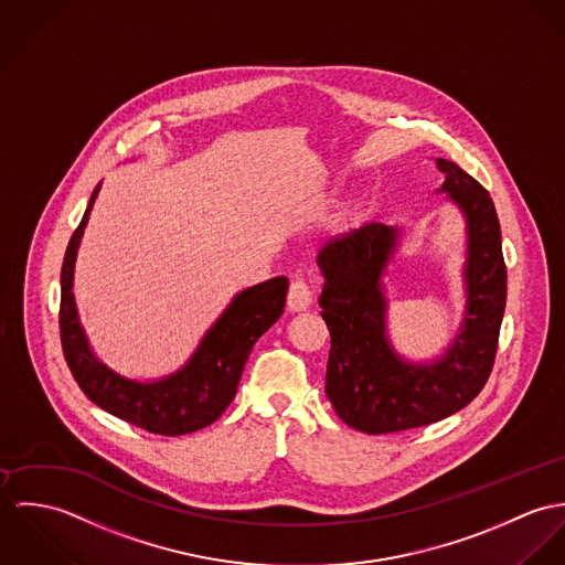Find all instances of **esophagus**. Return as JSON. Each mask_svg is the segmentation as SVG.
<instances>
[{"mask_svg": "<svg viewBox=\"0 0 565 565\" xmlns=\"http://www.w3.org/2000/svg\"><path fill=\"white\" fill-rule=\"evenodd\" d=\"M312 303V288L310 284L303 279V277H297L290 281V288H288V308L292 312H303L308 310Z\"/></svg>", "mask_w": 565, "mask_h": 565, "instance_id": "obj_1", "label": "esophagus"}]
</instances>
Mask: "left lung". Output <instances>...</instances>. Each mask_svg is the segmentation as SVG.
I'll use <instances>...</instances> for the list:
<instances>
[{
	"label": "left lung",
	"instance_id": "1",
	"mask_svg": "<svg viewBox=\"0 0 565 565\" xmlns=\"http://www.w3.org/2000/svg\"><path fill=\"white\" fill-rule=\"evenodd\" d=\"M441 190L468 221V312L438 364L401 362L385 340L381 275L396 230L369 223L335 236L318 253L324 275L318 299L331 349L324 392L335 414L369 436L418 429L466 407L492 373L507 301L501 225L490 192L448 160H436Z\"/></svg>",
	"mask_w": 565,
	"mask_h": 565
}]
</instances>
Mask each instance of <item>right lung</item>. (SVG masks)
Masks as SVG:
<instances>
[{"label": "right lung", "mask_w": 565, "mask_h": 565, "mask_svg": "<svg viewBox=\"0 0 565 565\" xmlns=\"http://www.w3.org/2000/svg\"><path fill=\"white\" fill-rule=\"evenodd\" d=\"M102 186V184H99ZM73 232L61 270V342L64 360L82 392L108 414L156 436H184L199 431L234 401L253 344L284 312L288 279L275 277L241 292L205 333L189 364L156 383H136L113 373L90 351L73 303V264L90 207Z\"/></svg>", "instance_id": "1"}]
</instances>
